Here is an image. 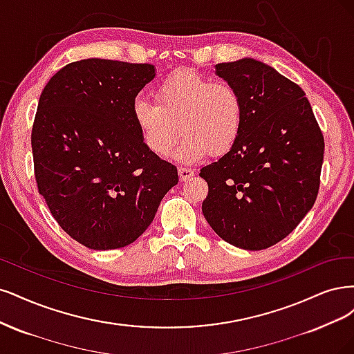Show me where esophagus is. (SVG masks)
Listing matches in <instances>:
<instances>
[{
  "mask_svg": "<svg viewBox=\"0 0 354 354\" xmlns=\"http://www.w3.org/2000/svg\"><path fill=\"white\" fill-rule=\"evenodd\" d=\"M178 172H179V178H180V180H188L189 178H192V176H194V169H191V167L179 166Z\"/></svg>",
  "mask_w": 354,
  "mask_h": 354,
  "instance_id": "obj_1",
  "label": "esophagus"
}]
</instances>
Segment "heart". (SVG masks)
I'll use <instances>...</instances> for the list:
<instances>
[{
    "label": "heart",
    "mask_w": 354,
    "mask_h": 354,
    "mask_svg": "<svg viewBox=\"0 0 354 354\" xmlns=\"http://www.w3.org/2000/svg\"><path fill=\"white\" fill-rule=\"evenodd\" d=\"M156 104L135 101L133 120L144 142L157 156H167L180 138V158L200 160L230 153L244 123V102L238 89L196 71L166 77L154 93Z\"/></svg>",
    "instance_id": "heart-1"
}]
</instances>
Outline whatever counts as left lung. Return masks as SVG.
Here are the masks:
<instances>
[{"label":"left lung","instance_id":"1","mask_svg":"<svg viewBox=\"0 0 354 354\" xmlns=\"http://www.w3.org/2000/svg\"><path fill=\"white\" fill-rule=\"evenodd\" d=\"M238 89L244 123L235 147L200 176L203 214L223 241L265 250L290 235L316 201L324 135L304 91L253 59L216 64Z\"/></svg>","mask_w":354,"mask_h":354}]
</instances>
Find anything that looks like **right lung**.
<instances>
[{
  "instance_id": "1",
  "label": "right lung",
  "mask_w": 354,
  "mask_h": 354,
  "mask_svg": "<svg viewBox=\"0 0 354 354\" xmlns=\"http://www.w3.org/2000/svg\"><path fill=\"white\" fill-rule=\"evenodd\" d=\"M154 66L73 62L45 85L32 127L38 191L62 230L93 250L132 244L153 222L176 166L144 142L135 97Z\"/></svg>"
}]
</instances>
